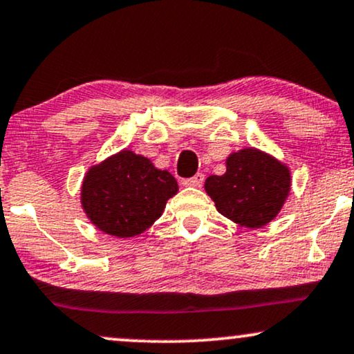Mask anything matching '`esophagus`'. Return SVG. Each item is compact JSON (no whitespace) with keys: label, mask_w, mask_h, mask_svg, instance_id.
Segmentation results:
<instances>
[{"label":"esophagus","mask_w":354,"mask_h":354,"mask_svg":"<svg viewBox=\"0 0 354 354\" xmlns=\"http://www.w3.org/2000/svg\"><path fill=\"white\" fill-rule=\"evenodd\" d=\"M203 181H204V174L203 173H196L193 178H188V180L183 181V185L193 186V188H199V186L203 185Z\"/></svg>","instance_id":"34e87169"}]
</instances>
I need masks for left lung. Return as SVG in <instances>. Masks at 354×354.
Masks as SVG:
<instances>
[{
  "mask_svg": "<svg viewBox=\"0 0 354 354\" xmlns=\"http://www.w3.org/2000/svg\"><path fill=\"white\" fill-rule=\"evenodd\" d=\"M290 185L287 165L257 148H242L227 156L223 176L207 178L204 189L221 214L254 229L277 218Z\"/></svg>",
  "mask_w": 354,
  "mask_h": 354,
  "instance_id": "1",
  "label": "left lung"
}]
</instances>
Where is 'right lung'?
<instances>
[{"mask_svg": "<svg viewBox=\"0 0 354 354\" xmlns=\"http://www.w3.org/2000/svg\"><path fill=\"white\" fill-rule=\"evenodd\" d=\"M178 193L171 173L150 160L122 150L85 174L80 189L82 209L102 232L133 237L163 214L166 201Z\"/></svg>", "mask_w": 354, "mask_h": 354, "instance_id": "right-lung-1", "label": "right lung"}]
</instances>
